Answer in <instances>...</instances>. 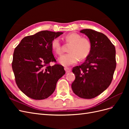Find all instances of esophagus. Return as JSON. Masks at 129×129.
<instances>
[{
	"mask_svg": "<svg viewBox=\"0 0 129 129\" xmlns=\"http://www.w3.org/2000/svg\"><path fill=\"white\" fill-rule=\"evenodd\" d=\"M64 70H65V71H66V73H69V72H71V69H70L69 68L65 67V68H64Z\"/></svg>",
	"mask_w": 129,
	"mask_h": 129,
	"instance_id": "34e87169",
	"label": "esophagus"
}]
</instances>
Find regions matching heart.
I'll list each match as a JSON object with an SVG mask.
<instances>
[{
  "instance_id": "1",
  "label": "heart",
  "mask_w": 129,
  "mask_h": 129,
  "mask_svg": "<svg viewBox=\"0 0 129 129\" xmlns=\"http://www.w3.org/2000/svg\"><path fill=\"white\" fill-rule=\"evenodd\" d=\"M67 42L71 43L69 53L64 54L58 59L60 63L63 66H69L76 63L79 59L83 60L88 57L91 53V44L89 39L82 38L81 35L72 33L66 37ZM54 52L58 55L62 53L61 44L59 38H54L51 42Z\"/></svg>"
}]
</instances>
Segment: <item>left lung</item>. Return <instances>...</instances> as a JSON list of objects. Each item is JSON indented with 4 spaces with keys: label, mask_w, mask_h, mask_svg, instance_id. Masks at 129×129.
Listing matches in <instances>:
<instances>
[{
    "label": "left lung",
    "mask_w": 129,
    "mask_h": 129,
    "mask_svg": "<svg viewBox=\"0 0 129 129\" xmlns=\"http://www.w3.org/2000/svg\"><path fill=\"white\" fill-rule=\"evenodd\" d=\"M88 37L91 50L85 62L73 69L75 80L73 92L82 99H91L100 95L111 84L116 67L115 46L104 34L90 29L80 30Z\"/></svg>",
    "instance_id": "8db88e82"
}]
</instances>
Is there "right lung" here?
<instances>
[{
  "label": "right lung",
  "mask_w": 129,
  "mask_h": 129,
  "mask_svg": "<svg viewBox=\"0 0 129 129\" xmlns=\"http://www.w3.org/2000/svg\"><path fill=\"white\" fill-rule=\"evenodd\" d=\"M63 33L40 31L23 38L15 48L12 67L15 82L20 90L30 98H48L55 90L58 79L65 74L61 65H48L56 61L51 42Z\"/></svg>",
  "instance_id": "1"
}]
</instances>
